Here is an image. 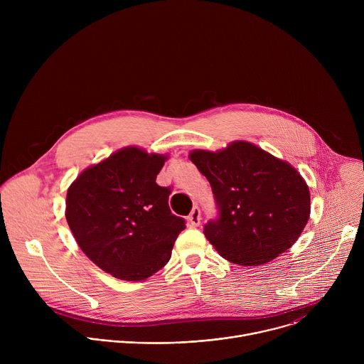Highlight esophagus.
<instances>
[{"label": "esophagus", "mask_w": 364, "mask_h": 364, "mask_svg": "<svg viewBox=\"0 0 364 364\" xmlns=\"http://www.w3.org/2000/svg\"><path fill=\"white\" fill-rule=\"evenodd\" d=\"M188 220H190V225L193 226V228H197L198 225H200V222H201V212H200V209L197 205H194L193 209H191V213H190V216H188Z\"/></svg>", "instance_id": "esophagus-1"}]
</instances>
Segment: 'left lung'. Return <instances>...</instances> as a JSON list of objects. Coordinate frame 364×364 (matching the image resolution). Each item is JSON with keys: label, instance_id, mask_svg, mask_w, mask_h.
<instances>
[{"label": "left lung", "instance_id": "1", "mask_svg": "<svg viewBox=\"0 0 364 364\" xmlns=\"http://www.w3.org/2000/svg\"><path fill=\"white\" fill-rule=\"evenodd\" d=\"M190 160L209 180L218 218L204 236L229 262L257 267L288 250L309 219V190L288 163L245 141Z\"/></svg>", "mask_w": 364, "mask_h": 364}]
</instances>
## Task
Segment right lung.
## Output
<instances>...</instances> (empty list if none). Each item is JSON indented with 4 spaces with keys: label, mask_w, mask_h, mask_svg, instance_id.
Returning <instances> with one entry per match:
<instances>
[{
    "label": "right lung",
    "mask_w": 364,
    "mask_h": 364,
    "mask_svg": "<svg viewBox=\"0 0 364 364\" xmlns=\"http://www.w3.org/2000/svg\"><path fill=\"white\" fill-rule=\"evenodd\" d=\"M166 160L128 146L86 168L68 190L66 220L79 247L118 279L160 271L186 229L170 210L171 188L155 183Z\"/></svg>",
    "instance_id": "right-lung-1"
}]
</instances>
